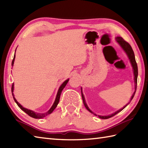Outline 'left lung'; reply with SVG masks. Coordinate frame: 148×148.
I'll return each mask as SVG.
<instances>
[{
	"label": "left lung",
	"instance_id": "left-lung-1",
	"mask_svg": "<svg viewBox=\"0 0 148 148\" xmlns=\"http://www.w3.org/2000/svg\"><path fill=\"white\" fill-rule=\"evenodd\" d=\"M116 42H118V45L120 46L121 48L123 49V50L125 51V53H126L128 59H129L130 62L131 64L132 67L133 69V72H134V83H135V91L133 93L132 96L131 97V99L130 100V102H128V103H127L126 105H125L123 108H122L121 109H119L118 111H116V112H114V113H112V114H110V115H108V116H101V115H97L95 113H94L93 111H92L90 110V109L88 108V106L87 103L86 102V100L85 99H84V96L83 93V91H82V88H81V95H82V99H83V103L84 106H85V108H86V109L89 112H90L91 113H92L95 116H98V117L99 118H101V119H108L112 117V116H114V115H116V114H118V112H119L120 111H121L123 109H125L126 107L129 104L130 102H131V100H132V99L134 98V97L135 95V93H136V88H137V76H138V68H137V64L136 63V58H135V55H134V53L132 48L131 46L128 44L127 42L125 41V40L122 38L121 37H116Z\"/></svg>",
	"mask_w": 148,
	"mask_h": 148
}]
</instances>
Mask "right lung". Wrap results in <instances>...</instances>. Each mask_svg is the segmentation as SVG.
Wrapping results in <instances>:
<instances>
[{
  "label": "right lung",
  "instance_id": "obj_1",
  "mask_svg": "<svg viewBox=\"0 0 148 148\" xmlns=\"http://www.w3.org/2000/svg\"><path fill=\"white\" fill-rule=\"evenodd\" d=\"M16 50H15V52H16ZM14 59H15V53H14V55L13 60H12V64H11L12 66H13V65H14ZM69 80V79H67V80H65V81H64V82L61 84L60 86V88H59L58 90V92H57V94H56V98H55V102H54V103H53V104L52 105L51 108H50L48 111L45 112V113L36 112H34V111H32V110L28 109H27V108H23V107L20 104V103L17 101L15 97H14V93H13V92H14V83H12V88H11L12 95V97H13V99H14V100L15 102L16 103V104L18 106L19 108H20L22 110V111H23L27 113V114L28 115L31 116V117H32V118H36V119H41V118H43L46 117V116H48V115L51 114V113L53 111H54V109L56 108V106H57L58 103V102H59L60 97L61 93H62V92L63 89H64V88H65V86H66V84H67Z\"/></svg>",
  "mask_w": 148,
  "mask_h": 148
}]
</instances>
